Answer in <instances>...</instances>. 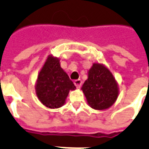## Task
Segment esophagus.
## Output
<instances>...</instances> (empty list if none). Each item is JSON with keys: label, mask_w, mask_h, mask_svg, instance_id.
<instances>
[{"label": "esophagus", "mask_w": 149, "mask_h": 149, "mask_svg": "<svg viewBox=\"0 0 149 149\" xmlns=\"http://www.w3.org/2000/svg\"><path fill=\"white\" fill-rule=\"evenodd\" d=\"M74 85H75L76 87L80 88L81 86L82 81H81V79H77V80H75L74 81Z\"/></svg>", "instance_id": "1"}]
</instances>
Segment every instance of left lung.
I'll return each mask as SVG.
<instances>
[{
	"label": "left lung",
	"instance_id": "8db88e82",
	"mask_svg": "<svg viewBox=\"0 0 149 149\" xmlns=\"http://www.w3.org/2000/svg\"><path fill=\"white\" fill-rule=\"evenodd\" d=\"M81 90L88 105L98 110L108 109L118 97L119 88L113 74L103 64H94L88 72Z\"/></svg>",
	"mask_w": 149,
	"mask_h": 149
}]
</instances>
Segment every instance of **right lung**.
<instances>
[{
    "mask_svg": "<svg viewBox=\"0 0 149 149\" xmlns=\"http://www.w3.org/2000/svg\"><path fill=\"white\" fill-rule=\"evenodd\" d=\"M35 88L40 102L48 108L55 109L65 103L69 91L76 87L61 68L60 60L49 55L38 74Z\"/></svg>",
    "mask_w": 149,
    "mask_h": 149,
    "instance_id": "add662e5",
    "label": "right lung"
}]
</instances>
